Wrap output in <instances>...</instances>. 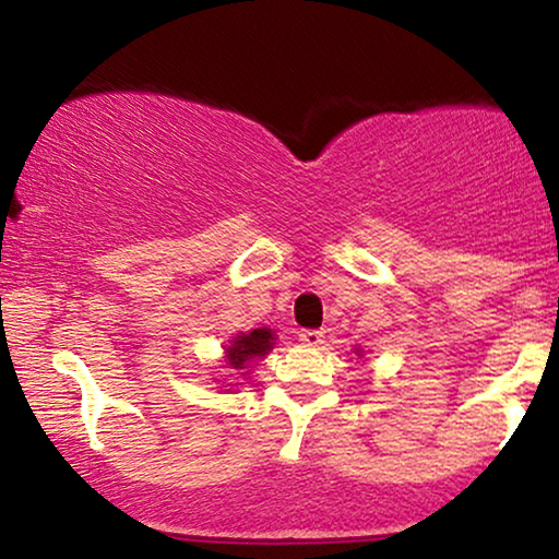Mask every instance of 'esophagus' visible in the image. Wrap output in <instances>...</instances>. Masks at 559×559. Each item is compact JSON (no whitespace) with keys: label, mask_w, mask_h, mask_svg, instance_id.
<instances>
[{"label":"esophagus","mask_w":559,"mask_h":559,"mask_svg":"<svg viewBox=\"0 0 559 559\" xmlns=\"http://www.w3.org/2000/svg\"><path fill=\"white\" fill-rule=\"evenodd\" d=\"M323 338H325V333L323 331H312V328H305V331H300V341L305 343V346H320V343H323Z\"/></svg>","instance_id":"34e87169"}]
</instances>
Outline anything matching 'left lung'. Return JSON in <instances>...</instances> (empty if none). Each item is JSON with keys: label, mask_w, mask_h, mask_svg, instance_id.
Listing matches in <instances>:
<instances>
[{"label": "left lung", "mask_w": 559, "mask_h": 559, "mask_svg": "<svg viewBox=\"0 0 559 559\" xmlns=\"http://www.w3.org/2000/svg\"><path fill=\"white\" fill-rule=\"evenodd\" d=\"M354 354H356L358 358H361V356H364V348H361V346H358V348H354Z\"/></svg>", "instance_id": "left-lung-1"}]
</instances>
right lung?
Listing matches in <instances>:
<instances>
[{
	"label": "right lung",
	"mask_w": 559,
	"mask_h": 559,
	"mask_svg": "<svg viewBox=\"0 0 559 559\" xmlns=\"http://www.w3.org/2000/svg\"><path fill=\"white\" fill-rule=\"evenodd\" d=\"M274 335L272 328H254L249 333H239L228 341V346H224V364L226 369L241 371V377H247L249 366L257 361V358H264L270 350L274 348ZM234 386V384H228ZM228 392V389H226Z\"/></svg>",
	"instance_id": "add662e5"
}]
</instances>
